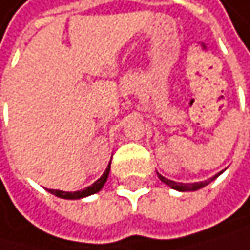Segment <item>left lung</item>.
<instances>
[{"mask_svg":"<svg viewBox=\"0 0 250 250\" xmlns=\"http://www.w3.org/2000/svg\"><path fill=\"white\" fill-rule=\"evenodd\" d=\"M222 173V171H221ZM221 173H218L216 176H213L211 179H208V180H206V182H198V183H179V182H173V180H170V179H167V177H164V176H161V174H158V177L164 182L166 185H168V186H171L173 189H177V191H182V192H185V191H197V189H201V188H204L206 185H208L211 180H215Z\"/></svg>","mask_w":250,"mask_h":250,"instance_id":"8db88e82","label":"left lung"}]
</instances>
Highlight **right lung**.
<instances>
[{"mask_svg":"<svg viewBox=\"0 0 250 250\" xmlns=\"http://www.w3.org/2000/svg\"><path fill=\"white\" fill-rule=\"evenodd\" d=\"M108 171H110V164H108V167L105 168V171H104V174L94 183V185H91V186H88L86 189H83V191H77V192H65V191H55V189H49V192L50 194H53V195H56V197H59V198H67V200H77V198H83V197H88V195H92V194H95V192H98L103 186H104V183L107 182V177H108Z\"/></svg>","mask_w":250,"mask_h":250,"instance_id":"obj_1","label":"right lung"}]
</instances>
